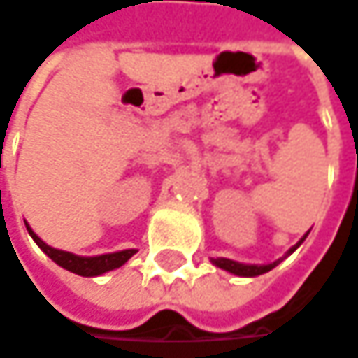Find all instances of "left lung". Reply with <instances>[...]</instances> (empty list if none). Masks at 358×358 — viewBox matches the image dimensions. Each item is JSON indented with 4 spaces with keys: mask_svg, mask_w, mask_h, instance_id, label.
<instances>
[{
    "mask_svg": "<svg viewBox=\"0 0 358 358\" xmlns=\"http://www.w3.org/2000/svg\"><path fill=\"white\" fill-rule=\"evenodd\" d=\"M306 236H308V234H306ZM306 236L295 244L287 255H292L295 248L306 241ZM212 263H214L216 267L224 268V271H230V273L241 275V277H257V275H263V273H267V271H271V268L279 265V261H275V263H271V265H243V263H236V261H230V259H214Z\"/></svg>",
    "mask_w": 358,
    "mask_h": 358,
    "instance_id": "1",
    "label": "left lung"
}]
</instances>
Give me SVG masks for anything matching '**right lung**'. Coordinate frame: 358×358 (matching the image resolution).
Wrapping results in <instances>:
<instances>
[{"instance_id":"right-lung-1","label":"right lung","mask_w":358,"mask_h":358,"mask_svg":"<svg viewBox=\"0 0 358 358\" xmlns=\"http://www.w3.org/2000/svg\"><path fill=\"white\" fill-rule=\"evenodd\" d=\"M26 228H28L30 236L36 241V244H38L40 248H42L57 265H61V267L66 268V271H71V273L83 275V277H95V275H101V273H106V271L122 267V265L136 252L134 248H130V250H120V252L101 255V257H77V255H73V252H64V250L52 248V246H48L46 243H42L38 236L32 232L30 226H26Z\"/></svg>"}]
</instances>
